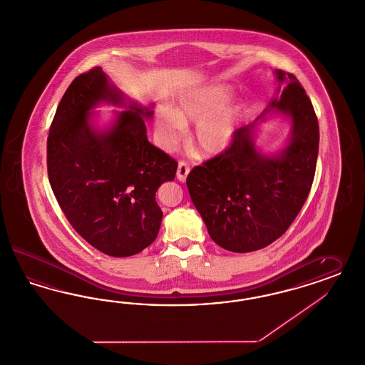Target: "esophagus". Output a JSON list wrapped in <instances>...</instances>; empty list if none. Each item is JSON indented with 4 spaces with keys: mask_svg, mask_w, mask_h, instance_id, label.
Here are the masks:
<instances>
[{
    "mask_svg": "<svg viewBox=\"0 0 365 365\" xmlns=\"http://www.w3.org/2000/svg\"><path fill=\"white\" fill-rule=\"evenodd\" d=\"M189 175V166L188 163H178V168H177V178L184 182L187 180V177Z\"/></svg>",
    "mask_w": 365,
    "mask_h": 365,
    "instance_id": "obj_1",
    "label": "esophagus"
}]
</instances>
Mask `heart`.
<instances>
[{
    "mask_svg": "<svg viewBox=\"0 0 365 365\" xmlns=\"http://www.w3.org/2000/svg\"><path fill=\"white\" fill-rule=\"evenodd\" d=\"M232 91L214 85L181 96L176 109L161 107L155 116V133L163 149L172 150L185 135L187 125L196 123L193 143L204 155L215 157L232 145L242 120L241 104H227Z\"/></svg>",
    "mask_w": 365,
    "mask_h": 365,
    "instance_id": "b5f03b06",
    "label": "heart"
}]
</instances>
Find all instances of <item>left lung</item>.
Instances as JSON below:
<instances>
[{
  "label": "left lung",
  "mask_w": 365,
  "mask_h": 365,
  "mask_svg": "<svg viewBox=\"0 0 365 365\" xmlns=\"http://www.w3.org/2000/svg\"><path fill=\"white\" fill-rule=\"evenodd\" d=\"M279 89L264 112L283 113L291 120L288 143L276 155L257 149L258 120L241 127L225 153L190 170V199L208 234L234 253L262 249L295 220L307 200L315 176L319 125L302 83L291 73L274 71ZM283 86L284 89L279 88Z\"/></svg>",
  "instance_id": "left-lung-1"
}]
</instances>
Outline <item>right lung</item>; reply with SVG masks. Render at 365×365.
Here are the masks:
<instances>
[{
  "label": "right lung",
  "mask_w": 365,
  "mask_h": 365,
  "mask_svg": "<svg viewBox=\"0 0 365 365\" xmlns=\"http://www.w3.org/2000/svg\"><path fill=\"white\" fill-rule=\"evenodd\" d=\"M100 102L125 106L108 130L91 124ZM153 110L125 103L101 68L82 73L62 97L47 139L50 185L70 225L112 257L134 256L154 242L163 222L155 192L178 163L153 146L145 119Z\"/></svg>",
  "instance_id": "right-lung-1"
}]
</instances>
